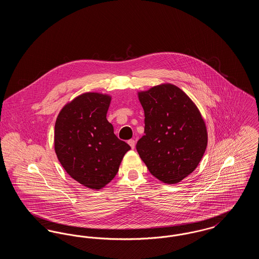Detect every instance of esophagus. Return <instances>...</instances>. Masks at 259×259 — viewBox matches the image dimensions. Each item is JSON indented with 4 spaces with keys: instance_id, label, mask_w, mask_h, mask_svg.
<instances>
[{
    "instance_id": "34e87169",
    "label": "esophagus",
    "mask_w": 259,
    "mask_h": 259,
    "mask_svg": "<svg viewBox=\"0 0 259 259\" xmlns=\"http://www.w3.org/2000/svg\"><path fill=\"white\" fill-rule=\"evenodd\" d=\"M128 144H129V146L131 147V148H135L136 143L134 140H129Z\"/></svg>"
}]
</instances>
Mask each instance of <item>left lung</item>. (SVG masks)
<instances>
[{
  "instance_id": "obj_1",
  "label": "left lung",
  "mask_w": 259,
  "mask_h": 259,
  "mask_svg": "<svg viewBox=\"0 0 259 259\" xmlns=\"http://www.w3.org/2000/svg\"><path fill=\"white\" fill-rule=\"evenodd\" d=\"M145 111V135L136 148L148 171L164 184L193 172L208 145L205 121L185 92L163 83L138 93Z\"/></svg>"
}]
</instances>
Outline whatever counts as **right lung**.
<instances>
[{"instance_id":"right-lung-1","label":"right lung","mask_w":259,"mask_h":259,"mask_svg":"<svg viewBox=\"0 0 259 259\" xmlns=\"http://www.w3.org/2000/svg\"><path fill=\"white\" fill-rule=\"evenodd\" d=\"M111 100L107 94L83 93L63 107L55 122L58 160L74 181L90 189L108 185L131 149L107 119Z\"/></svg>"}]
</instances>
